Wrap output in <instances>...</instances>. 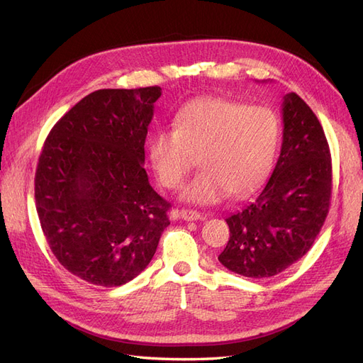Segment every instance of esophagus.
Returning a JSON list of instances; mask_svg holds the SVG:
<instances>
[{
  "mask_svg": "<svg viewBox=\"0 0 363 363\" xmlns=\"http://www.w3.org/2000/svg\"><path fill=\"white\" fill-rule=\"evenodd\" d=\"M177 213L182 219H184V221H199V219H201V215L199 212L189 211V208H180Z\"/></svg>",
  "mask_w": 363,
  "mask_h": 363,
  "instance_id": "obj_1",
  "label": "esophagus"
}]
</instances>
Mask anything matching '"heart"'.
I'll use <instances>...</instances> for the list:
<instances>
[{
	"label": "heart",
	"instance_id": "1",
	"mask_svg": "<svg viewBox=\"0 0 363 363\" xmlns=\"http://www.w3.org/2000/svg\"><path fill=\"white\" fill-rule=\"evenodd\" d=\"M280 140L279 118L267 106L224 96H200L172 118V128L150 138L151 167L162 186L179 188L199 157L203 168L184 184L180 199L215 204L228 194L242 199L265 182Z\"/></svg>",
	"mask_w": 363,
	"mask_h": 363
}]
</instances>
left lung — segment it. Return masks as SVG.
<instances>
[{
    "label": "left lung",
    "mask_w": 363,
    "mask_h": 363,
    "mask_svg": "<svg viewBox=\"0 0 363 363\" xmlns=\"http://www.w3.org/2000/svg\"><path fill=\"white\" fill-rule=\"evenodd\" d=\"M281 151L255 201L225 218L227 247L218 260L239 276L267 279L300 260L313 245L332 199V157L324 130L295 92L281 104Z\"/></svg>",
    "instance_id": "8db88e82"
}]
</instances>
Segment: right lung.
<instances>
[{"instance_id": "1", "label": "right lung", "mask_w": 363, "mask_h": 363, "mask_svg": "<svg viewBox=\"0 0 363 363\" xmlns=\"http://www.w3.org/2000/svg\"><path fill=\"white\" fill-rule=\"evenodd\" d=\"M159 86L100 89L50 131L35 177L36 211L52 255L96 286H121L147 268L171 204L151 188L145 138Z\"/></svg>"}]
</instances>
